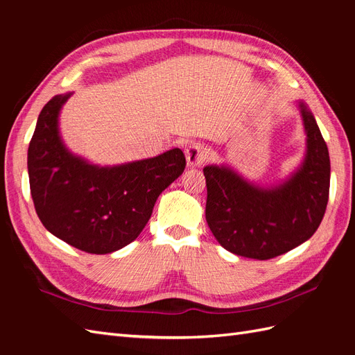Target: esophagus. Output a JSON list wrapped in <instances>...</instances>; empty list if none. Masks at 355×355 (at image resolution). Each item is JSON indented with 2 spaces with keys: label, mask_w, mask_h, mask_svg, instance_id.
<instances>
[{
  "label": "esophagus",
  "mask_w": 355,
  "mask_h": 355,
  "mask_svg": "<svg viewBox=\"0 0 355 355\" xmlns=\"http://www.w3.org/2000/svg\"><path fill=\"white\" fill-rule=\"evenodd\" d=\"M185 157H187V163L189 167H200L204 161L207 159L209 157V151L207 148L198 144V142H194L187 146L185 149Z\"/></svg>",
  "instance_id": "esophagus-1"
}]
</instances>
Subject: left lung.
<instances>
[{
	"label": "left lung",
	"mask_w": 355,
	"mask_h": 355,
	"mask_svg": "<svg viewBox=\"0 0 355 355\" xmlns=\"http://www.w3.org/2000/svg\"><path fill=\"white\" fill-rule=\"evenodd\" d=\"M306 135L300 166L280 184L259 187L230 166L202 168L207 185L206 220L228 252L266 261L313 237L329 201L330 158L315 118L297 102Z\"/></svg>",
	"instance_id": "1"
}]
</instances>
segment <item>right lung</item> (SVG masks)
Masks as SVG:
<instances>
[{
	"mask_svg": "<svg viewBox=\"0 0 355 355\" xmlns=\"http://www.w3.org/2000/svg\"><path fill=\"white\" fill-rule=\"evenodd\" d=\"M71 94L55 96L40 112L28 148L31 196L55 237L87 253H112L142 232L161 192L184 173L185 155L173 148L118 166L89 163L60 137L59 114Z\"/></svg>",
	"mask_w": 355,
	"mask_h": 355,
	"instance_id": "right-lung-1",
	"label": "right lung"
}]
</instances>
